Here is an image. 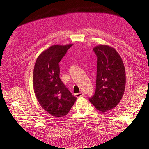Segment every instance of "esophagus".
<instances>
[{
  "label": "esophagus",
  "instance_id": "esophagus-1",
  "mask_svg": "<svg viewBox=\"0 0 149 149\" xmlns=\"http://www.w3.org/2000/svg\"><path fill=\"white\" fill-rule=\"evenodd\" d=\"M83 95H84V93H76V94H74V96L77 98H78L79 97H81Z\"/></svg>",
  "mask_w": 149,
  "mask_h": 149
}]
</instances>
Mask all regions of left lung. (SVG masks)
Masks as SVG:
<instances>
[{
  "label": "left lung",
  "mask_w": 149,
  "mask_h": 149,
  "mask_svg": "<svg viewBox=\"0 0 149 149\" xmlns=\"http://www.w3.org/2000/svg\"><path fill=\"white\" fill-rule=\"evenodd\" d=\"M97 56L96 91L89 99L96 109L106 112L120 101L125 86V71L123 60L113 48L106 45L94 47Z\"/></svg>",
  "instance_id": "1"
}]
</instances>
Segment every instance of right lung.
Returning a JSON list of instances; mask_svg holds the SVG:
<instances>
[{
	"instance_id": "add662e5",
	"label": "right lung",
	"mask_w": 149,
	"mask_h": 149,
	"mask_svg": "<svg viewBox=\"0 0 149 149\" xmlns=\"http://www.w3.org/2000/svg\"><path fill=\"white\" fill-rule=\"evenodd\" d=\"M72 45L51 46L38 56L34 66L35 96L44 110L58 118L68 113L76 100L60 78L59 63Z\"/></svg>"
}]
</instances>
